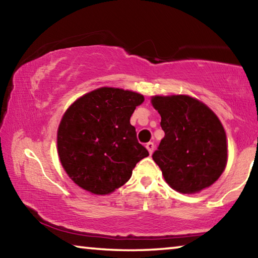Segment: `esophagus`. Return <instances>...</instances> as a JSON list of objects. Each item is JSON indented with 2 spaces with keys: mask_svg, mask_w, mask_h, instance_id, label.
Instances as JSON below:
<instances>
[{
  "mask_svg": "<svg viewBox=\"0 0 258 258\" xmlns=\"http://www.w3.org/2000/svg\"><path fill=\"white\" fill-rule=\"evenodd\" d=\"M146 148L148 149V151H149V154L151 155L152 151H154V148H155L154 142H148L147 145H146Z\"/></svg>",
  "mask_w": 258,
  "mask_h": 258,
  "instance_id": "1",
  "label": "esophagus"
}]
</instances>
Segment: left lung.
Listing matches in <instances>:
<instances>
[{
    "label": "left lung",
    "instance_id": "obj_1",
    "mask_svg": "<svg viewBox=\"0 0 258 258\" xmlns=\"http://www.w3.org/2000/svg\"><path fill=\"white\" fill-rule=\"evenodd\" d=\"M165 132L152 159L165 181L181 194L212 185L223 173L228 147L223 126L206 104L187 95L154 97Z\"/></svg>",
    "mask_w": 258,
    "mask_h": 258
}]
</instances>
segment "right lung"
I'll list each match as a JSON object with an SVG mask.
<instances>
[{
	"instance_id": "right-lung-1",
	"label": "right lung",
	"mask_w": 258,
	"mask_h": 258,
	"mask_svg": "<svg viewBox=\"0 0 258 258\" xmlns=\"http://www.w3.org/2000/svg\"><path fill=\"white\" fill-rule=\"evenodd\" d=\"M143 95L101 87L76 100L58 130V154L68 176L94 195H108L125 184L149 152L130 119Z\"/></svg>"
}]
</instances>
